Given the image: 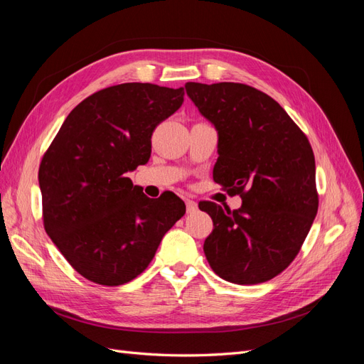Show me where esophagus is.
Instances as JSON below:
<instances>
[{
	"mask_svg": "<svg viewBox=\"0 0 364 364\" xmlns=\"http://www.w3.org/2000/svg\"><path fill=\"white\" fill-rule=\"evenodd\" d=\"M185 203H186V213H188V214H193V213L197 211V203L194 200L188 199Z\"/></svg>",
	"mask_w": 364,
	"mask_h": 364,
	"instance_id": "34e87169",
	"label": "esophagus"
}]
</instances>
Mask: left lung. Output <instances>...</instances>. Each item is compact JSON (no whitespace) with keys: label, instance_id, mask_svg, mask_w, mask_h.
Instances as JSON below:
<instances>
[{"label":"left lung","instance_id":"8db88e82","mask_svg":"<svg viewBox=\"0 0 364 364\" xmlns=\"http://www.w3.org/2000/svg\"><path fill=\"white\" fill-rule=\"evenodd\" d=\"M185 90L217 129L214 182L243 200L234 211L199 203L214 223L206 259L229 282H266L290 266L317 214L310 141L278 102L249 85L188 82Z\"/></svg>","mask_w":364,"mask_h":364}]
</instances>
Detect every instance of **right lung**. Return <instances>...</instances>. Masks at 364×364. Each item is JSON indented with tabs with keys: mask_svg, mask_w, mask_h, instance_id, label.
<instances>
[{
	"mask_svg": "<svg viewBox=\"0 0 364 364\" xmlns=\"http://www.w3.org/2000/svg\"><path fill=\"white\" fill-rule=\"evenodd\" d=\"M183 87L121 83L77 105L39 165L43 228L73 269L117 287L147 269L185 214L171 191L150 199L126 173L146 164L151 135L183 103Z\"/></svg>",
	"mask_w": 364,
	"mask_h": 364,
	"instance_id": "right-lung-1",
	"label": "right lung"
}]
</instances>
